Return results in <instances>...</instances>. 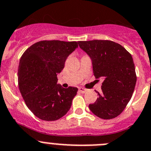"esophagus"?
<instances>
[{
	"mask_svg": "<svg viewBox=\"0 0 151 151\" xmlns=\"http://www.w3.org/2000/svg\"><path fill=\"white\" fill-rule=\"evenodd\" d=\"M79 91L81 92H82V93H84V92H86V89H84L83 87H79Z\"/></svg>",
	"mask_w": 151,
	"mask_h": 151,
	"instance_id": "1",
	"label": "esophagus"
}]
</instances>
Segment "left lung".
Listing matches in <instances>:
<instances>
[{
  "label": "left lung",
  "mask_w": 151,
  "mask_h": 151,
  "mask_svg": "<svg viewBox=\"0 0 151 151\" xmlns=\"http://www.w3.org/2000/svg\"><path fill=\"white\" fill-rule=\"evenodd\" d=\"M90 56L96 78L104 80L101 93L90 111L104 119L116 117L123 111L135 89L137 76L129 52L120 44L108 40L78 41Z\"/></svg>",
  "instance_id": "left-lung-1"
}]
</instances>
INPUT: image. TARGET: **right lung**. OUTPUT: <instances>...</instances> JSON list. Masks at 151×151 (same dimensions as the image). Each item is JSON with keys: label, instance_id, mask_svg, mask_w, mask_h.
I'll return each mask as SVG.
<instances>
[{"label": "right lung", "instance_id": "add662e5", "mask_svg": "<svg viewBox=\"0 0 151 151\" xmlns=\"http://www.w3.org/2000/svg\"><path fill=\"white\" fill-rule=\"evenodd\" d=\"M78 47L77 41L41 40L25 50L20 59L18 85L25 104L39 119L54 121L67 114L78 89L57 84V74Z\"/></svg>", "mask_w": 151, "mask_h": 151}]
</instances>
